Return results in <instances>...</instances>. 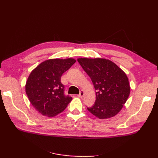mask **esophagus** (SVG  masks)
<instances>
[{
  "instance_id": "obj_1",
  "label": "esophagus",
  "mask_w": 158,
  "mask_h": 158,
  "mask_svg": "<svg viewBox=\"0 0 158 158\" xmlns=\"http://www.w3.org/2000/svg\"><path fill=\"white\" fill-rule=\"evenodd\" d=\"M84 94H85L84 91V90H81V91H80V94L78 95V96L79 98H82V97L84 96Z\"/></svg>"
}]
</instances>
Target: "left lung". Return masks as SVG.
<instances>
[{"label": "left lung", "mask_w": 158, "mask_h": 158, "mask_svg": "<svg viewBox=\"0 0 158 158\" xmlns=\"http://www.w3.org/2000/svg\"><path fill=\"white\" fill-rule=\"evenodd\" d=\"M77 60L96 90L95 103L92 107H87L88 111L100 119L116 115L123 107L131 92L125 72L106 59L79 58Z\"/></svg>", "instance_id": "1"}]
</instances>
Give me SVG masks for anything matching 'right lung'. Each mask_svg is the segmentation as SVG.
<instances>
[{
  "instance_id": "obj_1",
  "label": "right lung",
  "mask_w": 158,
  "mask_h": 158,
  "mask_svg": "<svg viewBox=\"0 0 158 158\" xmlns=\"http://www.w3.org/2000/svg\"><path fill=\"white\" fill-rule=\"evenodd\" d=\"M75 62L72 58L46 60L31 72L26 92L33 107L43 115L53 117L63 112L71 102L72 98L64 94L60 78Z\"/></svg>"
}]
</instances>
